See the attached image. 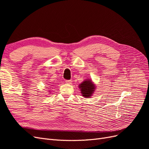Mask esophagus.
<instances>
[{
	"label": "esophagus",
	"instance_id": "1",
	"mask_svg": "<svg viewBox=\"0 0 149 149\" xmlns=\"http://www.w3.org/2000/svg\"><path fill=\"white\" fill-rule=\"evenodd\" d=\"M65 82H66V83H68V84H71L72 81H71V80H66Z\"/></svg>",
	"mask_w": 149,
	"mask_h": 149
}]
</instances>
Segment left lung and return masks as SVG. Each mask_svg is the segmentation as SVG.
<instances>
[{
    "label": "left lung",
    "instance_id": "obj_1",
    "mask_svg": "<svg viewBox=\"0 0 149 149\" xmlns=\"http://www.w3.org/2000/svg\"><path fill=\"white\" fill-rule=\"evenodd\" d=\"M82 95L86 97H90L95 89V86L91 82V80H86L79 84Z\"/></svg>",
    "mask_w": 149,
    "mask_h": 149
}]
</instances>
